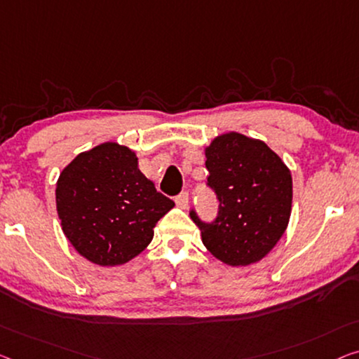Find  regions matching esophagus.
Returning a JSON list of instances; mask_svg holds the SVG:
<instances>
[{"mask_svg": "<svg viewBox=\"0 0 359 359\" xmlns=\"http://www.w3.org/2000/svg\"><path fill=\"white\" fill-rule=\"evenodd\" d=\"M175 205L182 208V210H185V208L189 206V194H187V191H182V194L175 196Z\"/></svg>", "mask_w": 359, "mask_h": 359, "instance_id": "34e87169", "label": "esophagus"}]
</instances>
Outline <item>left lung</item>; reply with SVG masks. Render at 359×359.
<instances>
[{
	"mask_svg": "<svg viewBox=\"0 0 359 359\" xmlns=\"http://www.w3.org/2000/svg\"><path fill=\"white\" fill-rule=\"evenodd\" d=\"M208 185L219 201L216 221L190 217L203 245L229 266L258 263L285 232L292 212V174L264 142L222 133L205 148Z\"/></svg>",
	"mask_w": 359,
	"mask_h": 359,
	"instance_id": "1",
	"label": "left lung"
}]
</instances>
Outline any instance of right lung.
Wrapping results in <instances>:
<instances>
[{
    "label": "right lung",
    "instance_id": "obj_1",
    "mask_svg": "<svg viewBox=\"0 0 359 359\" xmlns=\"http://www.w3.org/2000/svg\"><path fill=\"white\" fill-rule=\"evenodd\" d=\"M62 232L85 259L126 264L153 240L154 226L174 201L138 169L135 151L106 142L77 154L56 182Z\"/></svg>",
    "mask_w": 359,
    "mask_h": 359
}]
</instances>
